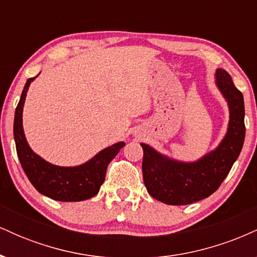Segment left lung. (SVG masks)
Wrapping results in <instances>:
<instances>
[{
    "label": "left lung",
    "instance_id": "obj_1",
    "mask_svg": "<svg viewBox=\"0 0 257 257\" xmlns=\"http://www.w3.org/2000/svg\"><path fill=\"white\" fill-rule=\"evenodd\" d=\"M215 77L229 107L227 134L216 150L199 161L185 163L162 156L152 147L141 144L143 175L147 192L166 204H191L213 194L228 175L241 151L245 138L243 94L223 69H217Z\"/></svg>",
    "mask_w": 257,
    "mask_h": 257
}]
</instances>
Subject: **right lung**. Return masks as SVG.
<instances>
[{
  "label": "right lung",
  "mask_w": 257,
  "mask_h": 257,
  "mask_svg": "<svg viewBox=\"0 0 257 257\" xmlns=\"http://www.w3.org/2000/svg\"><path fill=\"white\" fill-rule=\"evenodd\" d=\"M34 79L26 81L16 108L13 126L18 157L26 176L38 192L54 200L81 202L96 196L105 180L108 163L125 144L122 141L106 147L78 167H58L44 161L30 149L23 129V106L29 85Z\"/></svg>",
  "instance_id": "right-lung-1"
}]
</instances>
